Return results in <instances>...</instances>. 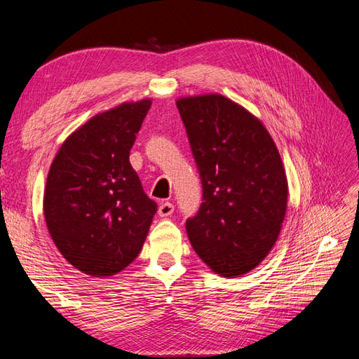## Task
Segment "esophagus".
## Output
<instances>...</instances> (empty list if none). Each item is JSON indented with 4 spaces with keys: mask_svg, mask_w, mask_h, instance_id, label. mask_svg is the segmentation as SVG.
<instances>
[{
    "mask_svg": "<svg viewBox=\"0 0 359 359\" xmlns=\"http://www.w3.org/2000/svg\"><path fill=\"white\" fill-rule=\"evenodd\" d=\"M173 212V205L170 202H163L158 206V215L160 217H169Z\"/></svg>",
    "mask_w": 359,
    "mask_h": 359,
    "instance_id": "esophagus-1",
    "label": "esophagus"
}]
</instances>
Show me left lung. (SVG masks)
<instances>
[{"label":"left lung","instance_id":"left-lung-1","mask_svg":"<svg viewBox=\"0 0 359 359\" xmlns=\"http://www.w3.org/2000/svg\"><path fill=\"white\" fill-rule=\"evenodd\" d=\"M203 202L186 229L215 274L241 277L273 250L287 208V178L266 127L222 94L180 97Z\"/></svg>","mask_w":359,"mask_h":359}]
</instances>
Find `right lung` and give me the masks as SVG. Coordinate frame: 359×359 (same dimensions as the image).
<instances>
[{
  "instance_id": "add662e5",
  "label": "right lung",
  "mask_w": 359,
  "mask_h": 359,
  "mask_svg": "<svg viewBox=\"0 0 359 359\" xmlns=\"http://www.w3.org/2000/svg\"><path fill=\"white\" fill-rule=\"evenodd\" d=\"M151 99L124 102L90 118L53 158L43 211L53 244L86 276H114L142 248L157 203L130 165Z\"/></svg>"
}]
</instances>
